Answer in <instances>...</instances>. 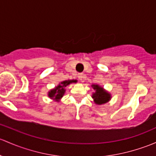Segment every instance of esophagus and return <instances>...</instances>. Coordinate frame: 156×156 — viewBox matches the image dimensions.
Listing matches in <instances>:
<instances>
[{
	"instance_id": "obj_1",
	"label": "esophagus",
	"mask_w": 156,
	"mask_h": 156,
	"mask_svg": "<svg viewBox=\"0 0 156 156\" xmlns=\"http://www.w3.org/2000/svg\"><path fill=\"white\" fill-rule=\"evenodd\" d=\"M83 77H84V75H83V74H78V79H79L81 81L83 80Z\"/></svg>"
}]
</instances>
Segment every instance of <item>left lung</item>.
Returning a JSON list of instances; mask_svg holds the SVG:
<instances>
[{
	"mask_svg": "<svg viewBox=\"0 0 156 156\" xmlns=\"http://www.w3.org/2000/svg\"><path fill=\"white\" fill-rule=\"evenodd\" d=\"M92 87L96 91L93 93L92 97L94 99V102L96 105H103L109 101L111 98V94L109 93L101 87L99 86L98 84H93Z\"/></svg>",
	"mask_w": 156,
	"mask_h": 156,
	"instance_id": "left-lung-1",
	"label": "left lung"
}]
</instances>
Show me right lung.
I'll list each match as a JSON object with an SVG mask.
<instances>
[{
    "instance_id": "1",
    "label": "right lung",
    "mask_w": 156,
    "mask_h": 156,
    "mask_svg": "<svg viewBox=\"0 0 156 156\" xmlns=\"http://www.w3.org/2000/svg\"><path fill=\"white\" fill-rule=\"evenodd\" d=\"M77 80H68V81H62L58 86H57L56 87L54 88V89L51 90L48 92V96L49 98H51V99H55L56 101H59L65 93V87L66 86H68L69 84H70L71 83H76Z\"/></svg>"
}]
</instances>
